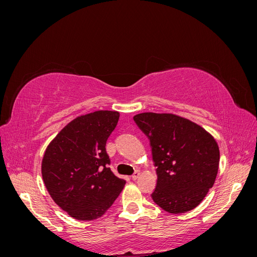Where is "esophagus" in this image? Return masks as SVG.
Here are the masks:
<instances>
[{"instance_id":"esophagus-1","label":"esophagus","mask_w":257,"mask_h":257,"mask_svg":"<svg viewBox=\"0 0 257 257\" xmlns=\"http://www.w3.org/2000/svg\"><path fill=\"white\" fill-rule=\"evenodd\" d=\"M139 175H141V173H139L138 170H136V172L132 175V179H133V180H137V179L139 178Z\"/></svg>"}]
</instances>
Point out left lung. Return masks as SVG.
I'll list each match as a JSON object with an SVG mask.
<instances>
[{
  "label": "left lung",
  "mask_w": 257,
  "mask_h": 257,
  "mask_svg": "<svg viewBox=\"0 0 257 257\" xmlns=\"http://www.w3.org/2000/svg\"><path fill=\"white\" fill-rule=\"evenodd\" d=\"M134 121L149 137L157 166L153 201L174 214L196 208L212 188L220 149L214 137L195 122L174 113L143 112Z\"/></svg>",
  "instance_id": "obj_1"
}]
</instances>
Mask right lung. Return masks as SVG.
<instances>
[{
    "label": "right lung",
    "mask_w": 257,
    "mask_h": 257,
    "mask_svg": "<svg viewBox=\"0 0 257 257\" xmlns=\"http://www.w3.org/2000/svg\"><path fill=\"white\" fill-rule=\"evenodd\" d=\"M119 116L110 110L77 116L46 148L42 161L46 189L54 203L76 220L98 219L125 185L108 167L105 148Z\"/></svg>",
    "instance_id": "right-lung-1"
}]
</instances>
